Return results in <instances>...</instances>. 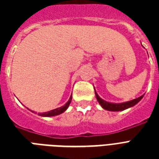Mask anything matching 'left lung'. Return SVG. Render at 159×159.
Segmentation results:
<instances>
[{"instance_id":"1","label":"left lung","mask_w":159,"mask_h":159,"mask_svg":"<svg viewBox=\"0 0 159 159\" xmlns=\"http://www.w3.org/2000/svg\"><path fill=\"white\" fill-rule=\"evenodd\" d=\"M95 94H96V97H97V101L99 102V104L102 106V108L106 110V111H120L126 110V109L129 108V107H132V106H135L144 96V95H142L141 97H138L136 99H134L132 101H129V102H123V103H111V102H106L103 99H102L98 96L97 92H96V91H95Z\"/></svg>"}]
</instances>
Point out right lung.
<instances>
[{
	"label": "right lung",
	"mask_w": 159,
	"mask_h": 159,
	"mask_svg": "<svg viewBox=\"0 0 159 159\" xmlns=\"http://www.w3.org/2000/svg\"><path fill=\"white\" fill-rule=\"evenodd\" d=\"M72 102V95H71V97H70L69 100H68V102L64 105V106H61V107H58V108H56L54 110H52L50 111H48V112H43V113H38L39 116H43V117H50V116H58L60 114L63 113L67 109V107L69 106L70 103ZM30 110V109H29ZM31 111V110H30ZM33 113H34V111H31Z\"/></svg>",
	"instance_id": "right-lung-1"
}]
</instances>
